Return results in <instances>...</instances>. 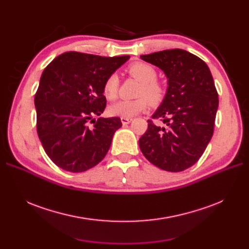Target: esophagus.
<instances>
[{
	"mask_svg": "<svg viewBox=\"0 0 249 249\" xmlns=\"http://www.w3.org/2000/svg\"><path fill=\"white\" fill-rule=\"evenodd\" d=\"M120 120H122L123 124H130L133 119L132 118H126V117H122V118H120Z\"/></svg>",
	"mask_w": 249,
	"mask_h": 249,
	"instance_id": "1",
	"label": "esophagus"
}]
</instances>
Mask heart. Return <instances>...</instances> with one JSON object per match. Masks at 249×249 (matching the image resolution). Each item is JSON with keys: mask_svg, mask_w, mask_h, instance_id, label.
<instances>
[{"mask_svg": "<svg viewBox=\"0 0 249 249\" xmlns=\"http://www.w3.org/2000/svg\"><path fill=\"white\" fill-rule=\"evenodd\" d=\"M130 76L140 82L138 99L123 100L111 105L108 111L112 116L132 118L144 111L149 102L156 105L160 103L165 95V87L157 80V71L153 66L144 62L133 63L127 69ZM119 80L116 73H111L104 83V94L109 101H114L118 94ZM150 101H148V100Z\"/></svg>", "mask_w": 249, "mask_h": 249, "instance_id": "1", "label": "heart"}]
</instances>
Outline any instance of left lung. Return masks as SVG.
<instances>
[{
  "mask_svg": "<svg viewBox=\"0 0 249 249\" xmlns=\"http://www.w3.org/2000/svg\"><path fill=\"white\" fill-rule=\"evenodd\" d=\"M140 58L159 67L168 79L166 94L152 116L164 125L147 120L140 149L155 166L183 171L199 160L213 136L219 101L212 73L205 61L180 49Z\"/></svg>",
  "mask_w": 249,
  "mask_h": 249,
  "instance_id": "1",
  "label": "left lung"
}]
</instances>
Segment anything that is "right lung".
I'll return each instance as SVG.
<instances>
[{
  "label": "right lung",
  "mask_w": 249,
  "mask_h": 249,
  "mask_svg": "<svg viewBox=\"0 0 249 249\" xmlns=\"http://www.w3.org/2000/svg\"><path fill=\"white\" fill-rule=\"evenodd\" d=\"M129 58L66 52L44 69L34 99L37 134L58 167L83 172L107 155L123 124L119 117L93 116L106 108L105 81Z\"/></svg>",
  "instance_id": "add662e5"
}]
</instances>
